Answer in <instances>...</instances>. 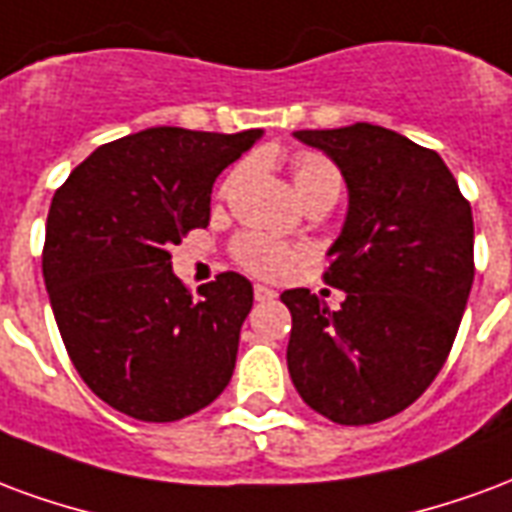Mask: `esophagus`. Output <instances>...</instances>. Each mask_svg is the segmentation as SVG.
<instances>
[{
    "label": "esophagus",
    "mask_w": 512,
    "mask_h": 512,
    "mask_svg": "<svg viewBox=\"0 0 512 512\" xmlns=\"http://www.w3.org/2000/svg\"><path fill=\"white\" fill-rule=\"evenodd\" d=\"M253 294H256V300L259 302H270L278 297V292H275V289H270V286H261V283H256V286H253Z\"/></svg>",
    "instance_id": "obj_1"
}]
</instances>
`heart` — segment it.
Instances as JSON below:
<instances>
[{
    "label": "heart",
    "mask_w": 512,
    "mask_h": 512,
    "mask_svg": "<svg viewBox=\"0 0 512 512\" xmlns=\"http://www.w3.org/2000/svg\"><path fill=\"white\" fill-rule=\"evenodd\" d=\"M292 179L300 199L308 193H316V190H335V193L341 190L338 171L322 155H297L292 163ZM237 259H240L242 267H248L256 275L281 278L297 259V251L292 245L264 237V234H248L237 242Z\"/></svg>",
    "instance_id": "heart-1"
}]
</instances>
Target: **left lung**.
I'll list each match as a JSON object with an SVG mask.
<instances>
[{
	"label": "left lung",
	"instance_id": "8db88e82",
	"mask_svg": "<svg viewBox=\"0 0 512 512\" xmlns=\"http://www.w3.org/2000/svg\"><path fill=\"white\" fill-rule=\"evenodd\" d=\"M333 160L349 207L324 281L346 300L330 311L286 289L289 376L313 412L368 425L404 412L442 371L475 281L472 207L434 149L354 122L294 130Z\"/></svg>",
	"mask_w": 512,
	"mask_h": 512
}]
</instances>
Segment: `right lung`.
Wrapping results in <instances>:
<instances>
[{"instance_id": "add662e5", "label": "right lung", "mask_w": 512, "mask_h": 512, "mask_svg": "<svg viewBox=\"0 0 512 512\" xmlns=\"http://www.w3.org/2000/svg\"><path fill=\"white\" fill-rule=\"evenodd\" d=\"M261 136L147 128L95 149L54 193L51 311L78 376L117 412L174 423L226 390L251 281L220 272L193 297L169 251L210 223L215 179Z\"/></svg>"}]
</instances>
